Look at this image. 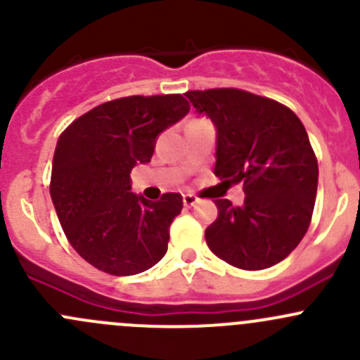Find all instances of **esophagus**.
<instances>
[{"label":"esophagus","mask_w":360,"mask_h":360,"mask_svg":"<svg viewBox=\"0 0 360 360\" xmlns=\"http://www.w3.org/2000/svg\"><path fill=\"white\" fill-rule=\"evenodd\" d=\"M198 201H199L198 195H194V194H184V205L187 206V208H191V206H194Z\"/></svg>","instance_id":"obj_1"}]
</instances>
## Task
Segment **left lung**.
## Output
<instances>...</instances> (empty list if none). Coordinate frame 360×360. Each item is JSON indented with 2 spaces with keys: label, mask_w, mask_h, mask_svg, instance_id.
Instances as JSON below:
<instances>
[{
  "label": "left lung",
  "mask_w": 360,
  "mask_h": 360,
  "mask_svg": "<svg viewBox=\"0 0 360 360\" xmlns=\"http://www.w3.org/2000/svg\"><path fill=\"white\" fill-rule=\"evenodd\" d=\"M217 127L215 175L243 184V206L217 199L205 231L210 250L234 268H271L300 245L311 222L319 162L300 117L282 103L241 89L187 91Z\"/></svg>",
  "instance_id": "8db88e82"
}]
</instances>
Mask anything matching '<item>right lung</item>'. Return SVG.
Segmentation results:
<instances>
[{"mask_svg": "<svg viewBox=\"0 0 360 360\" xmlns=\"http://www.w3.org/2000/svg\"><path fill=\"white\" fill-rule=\"evenodd\" d=\"M188 110L181 94L127 96L89 110L60 133L52 202L71 247L99 271L138 275L165 257L181 195L148 201L131 192L129 173L150 161L158 134Z\"/></svg>", "mask_w": 360, "mask_h": 360, "instance_id": "1", "label": "right lung"}]
</instances>
